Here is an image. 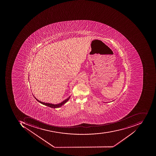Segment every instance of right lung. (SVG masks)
<instances>
[{"mask_svg": "<svg viewBox=\"0 0 156 156\" xmlns=\"http://www.w3.org/2000/svg\"><path fill=\"white\" fill-rule=\"evenodd\" d=\"M70 97L71 96H70L69 98H67L66 99H65V100H64L63 101H62V102H61V103H59V104H51V103H44V102H41V101L38 100L35 97H34V98H35V99H36V100H37L38 102H39V103H41V104H43L44 105H46V106H48V107H51V108H57L61 107V106H62V105H64L66 103V102L69 100V99L70 98Z\"/></svg>", "mask_w": 156, "mask_h": 156, "instance_id": "1", "label": "right lung"}]
</instances>
